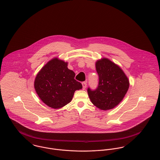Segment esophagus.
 <instances>
[{"instance_id":"1","label":"esophagus","mask_w":160,"mask_h":160,"mask_svg":"<svg viewBox=\"0 0 160 160\" xmlns=\"http://www.w3.org/2000/svg\"><path fill=\"white\" fill-rule=\"evenodd\" d=\"M82 86H83V89L85 90L86 88V87H87V83L85 82H83L82 83Z\"/></svg>"}]
</instances>
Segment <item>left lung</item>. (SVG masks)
Here are the masks:
<instances>
[{"label": "left lung", "instance_id": "8db88e82", "mask_svg": "<svg viewBox=\"0 0 160 160\" xmlns=\"http://www.w3.org/2000/svg\"><path fill=\"white\" fill-rule=\"evenodd\" d=\"M99 83L95 90L88 88L92 103L102 110L116 107L125 97L130 87V82L123 70L107 58H102L95 63Z\"/></svg>", "mask_w": 160, "mask_h": 160}]
</instances>
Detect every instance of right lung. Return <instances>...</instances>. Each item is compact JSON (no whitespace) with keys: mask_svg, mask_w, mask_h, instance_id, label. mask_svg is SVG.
Segmentation results:
<instances>
[{"mask_svg":"<svg viewBox=\"0 0 160 160\" xmlns=\"http://www.w3.org/2000/svg\"><path fill=\"white\" fill-rule=\"evenodd\" d=\"M68 62L55 57L38 72L34 88L40 100L47 106L60 108L69 103L76 90L82 88L75 80V73L67 67Z\"/></svg>","mask_w":160,"mask_h":160,"instance_id":"right-lung-1","label":"right lung"}]
</instances>
